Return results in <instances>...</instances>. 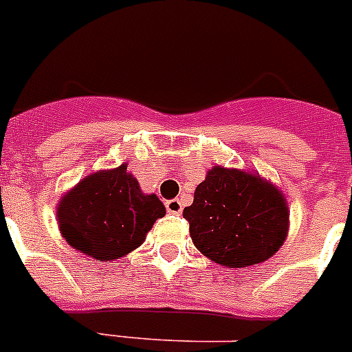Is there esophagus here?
<instances>
[{
  "mask_svg": "<svg viewBox=\"0 0 352 352\" xmlns=\"http://www.w3.org/2000/svg\"><path fill=\"white\" fill-rule=\"evenodd\" d=\"M166 210L167 213H173V214H182L183 211V204L179 199H170L166 203Z\"/></svg>",
  "mask_w": 352,
  "mask_h": 352,
  "instance_id": "1",
  "label": "esophagus"
}]
</instances>
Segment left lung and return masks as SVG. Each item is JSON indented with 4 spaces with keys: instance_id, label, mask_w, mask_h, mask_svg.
Segmentation results:
<instances>
[{
    "instance_id": "left-lung-1",
    "label": "left lung",
    "mask_w": 352,
    "mask_h": 352,
    "mask_svg": "<svg viewBox=\"0 0 352 352\" xmlns=\"http://www.w3.org/2000/svg\"><path fill=\"white\" fill-rule=\"evenodd\" d=\"M190 238L208 259L245 268L278 252L289 231L287 201L259 174L214 166L183 210Z\"/></svg>"
}]
</instances>
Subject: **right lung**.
I'll list each match as a JSON object with an SVG mask.
<instances>
[{
	"mask_svg": "<svg viewBox=\"0 0 352 352\" xmlns=\"http://www.w3.org/2000/svg\"><path fill=\"white\" fill-rule=\"evenodd\" d=\"M166 206L155 194H142L126 170H98L77 183L58 204V223L68 245L96 261L123 257L144 243Z\"/></svg>",
	"mask_w": 352,
	"mask_h": 352,
	"instance_id": "add662e5",
	"label": "right lung"
}]
</instances>
